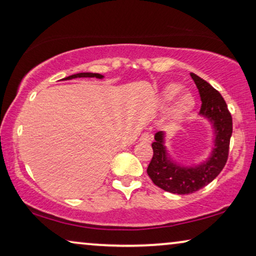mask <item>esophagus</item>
I'll return each mask as SVG.
<instances>
[{"mask_svg":"<svg viewBox=\"0 0 256 256\" xmlns=\"http://www.w3.org/2000/svg\"><path fill=\"white\" fill-rule=\"evenodd\" d=\"M152 140V136L150 134H148V132H145L140 136V142H144V143H150Z\"/></svg>","mask_w":256,"mask_h":256,"instance_id":"34e87169","label":"esophagus"}]
</instances>
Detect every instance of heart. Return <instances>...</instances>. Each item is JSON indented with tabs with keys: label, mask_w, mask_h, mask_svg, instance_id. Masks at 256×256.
Wrapping results in <instances>:
<instances>
[{
	"label": "heart",
	"mask_w": 256,
	"mask_h": 256,
	"mask_svg": "<svg viewBox=\"0 0 256 256\" xmlns=\"http://www.w3.org/2000/svg\"><path fill=\"white\" fill-rule=\"evenodd\" d=\"M182 87L177 84H171V85H168L166 88L162 92V105L164 108H166L168 105H170L171 102L176 99V96L180 94ZM195 106V98L190 94V93H184L183 96H180L178 100L174 104L172 108V117L174 119H180L183 118L186 113H189Z\"/></svg>",
	"instance_id": "obj_1"
}]
</instances>
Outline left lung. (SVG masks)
<instances>
[{"label":"left lung","instance_id":"1","mask_svg":"<svg viewBox=\"0 0 256 256\" xmlns=\"http://www.w3.org/2000/svg\"><path fill=\"white\" fill-rule=\"evenodd\" d=\"M190 76L202 100L200 114L212 122L215 131V146L212 154L208 160L197 166H180L168 157L164 134L160 131L154 134V142L152 143L154 156L146 170L148 177L158 188L178 195L198 192L218 177L227 163L232 134L230 112L218 90L196 74L190 73Z\"/></svg>","mask_w":256,"mask_h":256}]
</instances>
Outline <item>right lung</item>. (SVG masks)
Listing matches in <instances>:
<instances>
[{
    "mask_svg": "<svg viewBox=\"0 0 256 256\" xmlns=\"http://www.w3.org/2000/svg\"><path fill=\"white\" fill-rule=\"evenodd\" d=\"M74 78H98V79H102L104 76L99 73H78V74H73V76H67L66 80L74 79Z\"/></svg>",
    "mask_w": 256,
    "mask_h": 256,
    "instance_id": "add662e5",
    "label": "right lung"
}]
</instances>
